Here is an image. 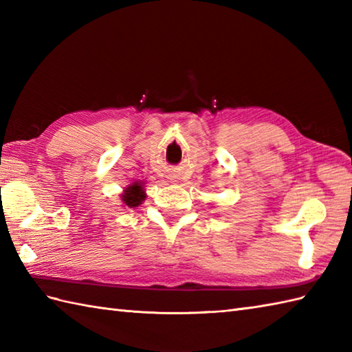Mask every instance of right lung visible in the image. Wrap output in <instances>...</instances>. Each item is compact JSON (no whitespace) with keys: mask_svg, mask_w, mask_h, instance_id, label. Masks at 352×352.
Here are the masks:
<instances>
[{"mask_svg":"<svg viewBox=\"0 0 352 352\" xmlns=\"http://www.w3.org/2000/svg\"><path fill=\"white\" fill-rule=\"evenodd\" d=\"M121 197H122V203L125 206H129L130 208L139 207V204H142V201L145 199L144 183H140V182L131 183L129 188H125Z\"/></svg>","mask_w":352,"mask_h":352,"instance_id":"obj_1","label":"right lung"}]
</instances>
